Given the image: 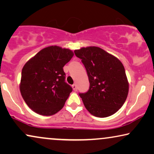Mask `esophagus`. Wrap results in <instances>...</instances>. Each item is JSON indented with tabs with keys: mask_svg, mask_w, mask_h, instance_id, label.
Instances as JSON below:
<instances>
[{
	"mask_svg": "<svg viewBox=\"0 0 154 154\" xmlns=\"http://www.w3.org/2000/svg\"><path fill=\"white\" fill-rule=\"evenodd\" d=\"M72 89H73V90H74V91H77V85H75H75H73L72 86Z\"/></svg>",
	"mask_w": 154,
	"mask_h": 154,
	"instance_id": "34e87169",
	"label": "esophagus"
}]
</instances>
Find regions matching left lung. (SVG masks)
Masks as SVG:
<instances>
[{
    "mask_svg": "<svg viewBox=\"0 0 154 154\" xmlns=\"http://www.w3.org/2000/svg\"><path fill=\"white\" fill-rule=\"evenodd\" d=\"M74 52L85 65L90 83L88 91L79 94L85 108L98 118L116 113L125 102L129 91L122 63L99 47H83Z\"/></svg>",
    "mask_w": 154,
    "mask_h": 154,
    "instance_id": "left-lung-1",
    "label": "left lung"
}]
</instances>
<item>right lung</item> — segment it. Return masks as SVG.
Masks as SVG:
<instances>
[{"label": "right lung", "instance_id": "1", "mask_svg": "<svg viewBox=\"0 0 154 154\" xmlns=\"http://www.w3.org/2000/svg\"><path fill=\"white\" fill-rule=\"evenodd\" d=\"M73 56L69 49L51 46L43 48L25 63L20 90L33 111L49 116L62 109L72 91L65 82L63 67Z\"/></svg>", "mask_w": 154, "mask_h": 154}]
</instances>
